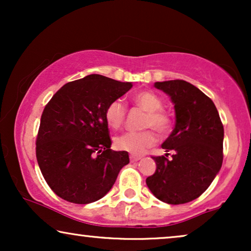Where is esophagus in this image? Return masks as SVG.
I'll use <instances>...</instances> for the list:
<instances>
[{
  "mask_svg": "<svg viewBox=\"0 0 251 251\" xmlns=\"http://www.w3.org/2000/svg\"><path fill=\"white\" fill-rule=\"evenodd\" d=\"M140 159H142V157L138 155H133V154L130 155V161H131V162H137V161H139Z\"/></svg>",
  "mask_w": 251,
  "mask_h": 251,
  "instance_id": "esophagus-1",
  "label": "esophagus"
}]
</instances>
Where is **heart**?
<instances>
[{
  "label": "heart",
  "mask_w": 251,
  "mask_h": 251,
  "mask_svg": "<svg viewBox=\"0 0 251 251\" xmlns=\"http://www.w3.org/2000/svg\"><path fill=\"white\" fill-rule=\"evenodd\" d=\"M133 100L140 108L149 113L145 120L146 128H153L160 133L167 132L170 129V116L162 111L163 101L159 96L151 91H143L137 94L133 97ZM126 112V105L121 99L109 102L105 109V120L107 125L113 129H118L125 122ZM155 142L156 137L150 130L142 132H126L115 138V145L118 149L128 151L132 154L144 153Z\"/></svg>",
  "instance_id": "1"
}]
</instances>
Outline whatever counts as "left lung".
<instances>
[{"label": "left lung", "instance_id": "8db88e82", "mask_svg": "<svg viewBox=\"0 0 251 251\" xmlns=\"http://www.w3.org/2000/svg\"><path fill=\"white\" fill-rule=\"evenodd\" d=\"M169 96L176 122L164 140V156H154L156 170L146 178L154 197L169 204H183L200 197L210 186L223 163L224 126L218 111L200 89L183 80L155 82Z\"/></svg>", "mask_w": 251, "mask_h": 251}]
</instances>
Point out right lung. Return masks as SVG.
<instances>
[{
    "mask_svg": "<svg viewBox=\"0 0 251 251\" xmlns=\"http://www.w3.org/2000/svg\"><path fill=\"white\" fill-rule=\"evenodd\" d=\"M131 88V82L91 74L63 85L48 102L37 133L36 159L58 197L77 204L97 201L129 163L128 152L111 150L105 109Z\"/></svg>",
    "mask_w": 251,
    "mask_h": 251,
    "instance_id": "obj_1",
    "label": "right lung"
}]
</instances>
